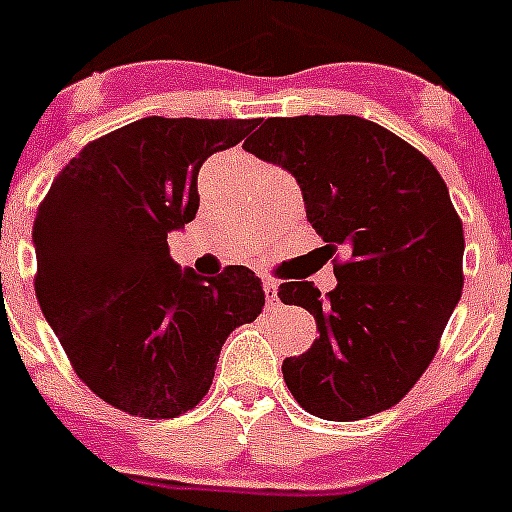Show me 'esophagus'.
<instances>
[{
  "label": "esophagus",
  "mask_w": 512,
  "mask_h": 512,
  "mask_svg": "<svg viewBox=\"0 0 512 512\" xmlns=\"http://www.w3.org/2000/svg\"><path fill=\"white\" fill-rule=\"evenodd\" d=\"M264 294H266V301H269V306H276V301H279V284H276L274 279H266Z\"/></svg>",
  "instance_id": "34e87169"
}]
</instances>
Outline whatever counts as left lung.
Segmentation results:
<instances>
[{
    "label": "left lung",
    "instance_id": "1",
    "mask_svg": "<svg viewBox=\"0 0 512 512\" xmlns=\"http://www.w3.org/2000/svg\"><path fill=\"white\" fill-rule=\"evenodd\" d=\"M248 153L289 170L306 218L334 259L337 289L279 286L319 337L281 364L314 417L352 422L389 410L430 367L462 294V221L445 180L417 148L357 115L261 120Z\"/></svg>",
    "mask_w": 512,
    "mask_h": 512
}]
</instances>
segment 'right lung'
Segmentation results:
<instances>
[{"instance_id": "obj_1", "label": "right lung", "mask_w": 512, "mask_h": 512, "mask_svg": "<svg viewBox=\"0 0 512 512\" xmlns=\"http://www.w3.org/2000/svg\"><path fill=\"white\" fill-rule=\"evenodd\" d=\"M259 120H135L87 143L37 208L34 294L77 377L115 410L170 420L206 397L228 334L266 304L261 279L180 269L168 233L196 218L198 170Z\"/></svg>"}]
</instances>
